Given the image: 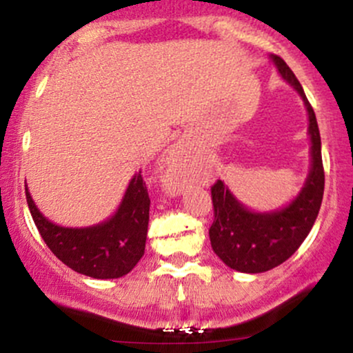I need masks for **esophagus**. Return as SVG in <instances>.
Returning <instances> with one entry per match:
<instances>
[{
    "label": "esophagus",
    "instance_id": "obj_1",
    "mask_svg": "<svg viewBox=\"0 0 353 353\" xmlns=\"http://www.w3.org/2000/svg\"><path fill=\"white\" fill-rule=\"evenodd\" d=\"M168 164V174H165L168 188L169 190H172V192H179L189 169L188 154H185V151H182V149H176V151H172L171 156H169Z\"/></svg>",
    "mask_w": 353,
    "mask_h": 353
}]
</instances>
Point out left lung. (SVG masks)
<instances>
[{"label": "left lung", "instance_id": "obj_1", "mask_svg": "<svg viewBox=\"0 0 353 353\" xmlns=\"http://www.w3.org/2000/svg\"><path fill=\"white\" fill-rule=\"evenodd\" d=\"M270 58L282 78L301 94L309 112L312 168L301 194L287 208L275 212L247 210L221 179L210 188L214 205V222L209 229L210 245L225 265L245 274L274 269L301 247L319 216L325 185L322 145L314 109L285 61L277 54Z\"/></svg>", "mask_w": 353, "mask_h": 353}]
</instances>
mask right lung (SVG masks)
I'll list each match as a JSON object with an SVG mask.
<instances>
[{
  "instance_id": "1",
  "label": "right lung",
  "mask_w": 353,
  "mask_h": 353,
  "mask_svg": "<svg viewBox=\"0 0 353 353\" xmlns=\"http://www.w3.org/2000/svg\"><path fill=\"white\" fill-rule=\"evenodd\" d=\"M26 201L43 241L63 264L92 279H117L144 255L149 224L148 188L141 171L132 177L119 209L109 221L84 229L61 228L39 212L26 188Z\"/></svg>"
}]
</instances>
